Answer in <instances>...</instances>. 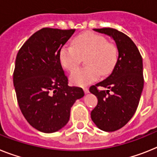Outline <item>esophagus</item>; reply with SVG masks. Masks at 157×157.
<instances>
[{
  "label": "esophagus",
  "instance_id": "obj_1",
  "mask_svg": "<svg viewBox=\"0 0 157 157\" xmlns=\"http://www.w3.org/2000/svg\"><path fill=\"white\" fill-rule=\"evenodd\" d=\"M84 91H85V93H89V90L88 88H84Z\"/></svg>",
  "mask_w": 157,
  "mask_h": 157
}]
</instances>
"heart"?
<instances>
[{
    "label": "heart",
    "instance_id": "obj_1",
    "mask_svg": "<svg viewBox=\"0 0 157 157\" xmlns=\"http://www.w3.org/2000/svg\"><path fill=\"white\" fill-rule=\"evenodd\" d=\"M87 66L72 73L71 82L85 86L97 80L100 75L110 74L117 61V46L108 42L105 36L86 32L72 40V45L63 46L60 51V63L70 72L78 68L81 59Z\"/></svg>",
    "mask_w": 157,
    "mask_h": 157
}]
</instances>
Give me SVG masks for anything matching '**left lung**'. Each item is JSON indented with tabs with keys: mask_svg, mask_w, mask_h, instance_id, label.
<instances>
[{
	"mask_svg": "<svg viewBox=\"0 0 157 157\" xmlns=\"http://www.w3.org/2000/svg\"><path fill=\"white\" fill-rule=\"evenodd\" d=\"M93 30L111 36L119 53L111 74L89 89L98 99L91 118L100 129L114 132L131 120L139 105L144 88L142 56L134 42L123 33L112 28ZM99 86L108 90H99Z\"/></svg>",
	"mask_w": 157,
	"mask_h": 157,
	"instance_id": "obj_1",
	"label": "left lung"
}]
</instances>
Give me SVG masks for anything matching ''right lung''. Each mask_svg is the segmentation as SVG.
<instances>
[{
	"instance_id": "obj_1",
	"label": "right lung",
	"mask_w": 157,
	"mask_h": 157,
	"mask_svg": "<svg viewBox=\"0 0 157 157\" xmlns=\"http://www.w3.org/2000/svg\"><path fill=\"white\" fill-rule=\"evenodd\" d=\"M76 29L43 28L18 51L13 85L22 114L38 131L51 133L69 121L70 110L84 97L81 88L68 86L60 51Z\"/></svg>"
}]
</instances>
